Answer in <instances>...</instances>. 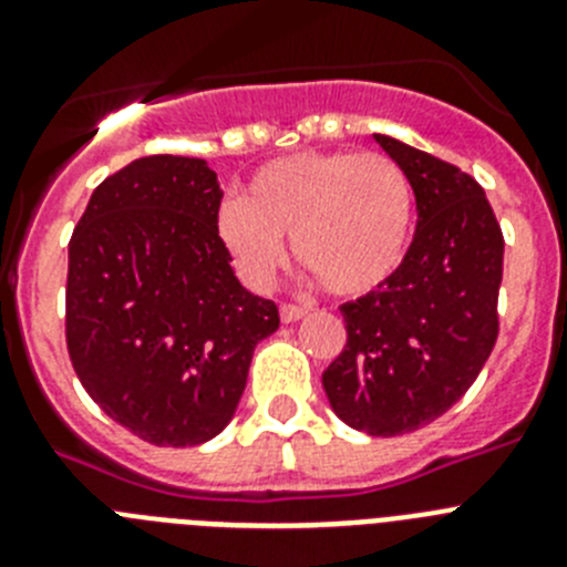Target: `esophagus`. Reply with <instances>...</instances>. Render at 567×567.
<instances>
[{"instance_id":"esophagus-1","label":"esophagus","mask_w":567,"mask_h":567,"mask_svg":"<svg viewBox=\"0 0 567 567\" xmlns=\"http://www.w3.org/2000/svg\"><path fill=\"white\" fill-rule=\"evenodd\" d=\"M307 312L309 309L298 307V303H280V320H284V323H295V320H300Z\"/></svg>"}]
</instances>
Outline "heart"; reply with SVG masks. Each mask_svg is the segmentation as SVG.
<instances>
[{"mask_svg": "<svg viewBox=\"0 0 567 567\" xmlns=\"http://www.w3.org/2000/svg\"><path fill=\"white\" fill-rule=\"evenodd\" d=\"M215 229L252 287H269L292 235L300 267L332 295H365L400 269L414 229V189L383 153L309 150L252 173L244 202L221 204Z\"/></svg>", "mask_w": 567, "mask_h": 567, "instance_id": "1", "label": "heart"}]
</instances>
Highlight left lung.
Masks as SVG:
<instances>
[{
	"label": "left lung",
	"mask_w": 567,
	"mask_h": 567,
	"mask_svg": "<svg viewBox=\"0 0 567 567\" xmlns=\"http://www.w3.org/2000/svg\"><path fill=\"white\" fill-rule=\"evenodd\" d=\"M374 142L412 182L417 229L398 272L340 307L346 346L323 389L346 425L398 437L449 412L488 360L505 240L468 173L392 135Z\"/></svg>",
	"instance_id": "1"
}]
</instances>
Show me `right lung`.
Listing matches in <instances>:
<instances>
[{
  "label": "right lung",
  "mask_w": 567,
  "mask_h": 567,
  "mask_svg": "<svg viewBox=\"0 0 567 567\" xmlns=\"http://www.w3.org/2000/svg\"><path fill=\"white\" fill-rule=\"evenodd\" d=\"M204 158L147 155L107 175L68 244L70 363L102 412L153 445L233 420L278 307L240 287Z\"/></svg>",
  "instance_id": "obj_1"
}]
</instances>
